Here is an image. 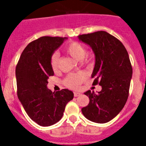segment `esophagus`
I'll use <instances>...</instances> for the list:
<instances>
[{
	"label": "esophagus",
	"mask_w": 146,
	"mask_h": 146,
	"mask_svg": "<svg viewBox=\"0 0 146 146\" xmlns=\"http://www.w3.org/2000/svg\"><path fill=\"white\" fill-rule=\"evenodd\" d=\"M80 93H78V92H74V96H80Z\"/></svg>",
	"instance_id": "obj_1"
}]
</instances>
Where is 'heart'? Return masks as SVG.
Listing matches in <instances>:
<instances>
[{
    "mask_svg": "<svg viewBox=\"0 0 146 146\" xmlns=\"http://www.w3.org/2000/svg\"><path fill=\"white\" fill-rule=\"evenodd\" d=\"M65 51L73 58L77 60H82L86 57L87 51L84 45L77 42L69 43L65 47ZM86 61H89L90 59H86ZM50 65L53 71H57L59 67V55L57 52L52 54L50 58ZM86 74L83 72L73 73L67 76L65 80L66 86L72 88H77L86 79Z\"/></svg>",
    "mask_w": 146,
    "mask_h": 146,
    "instance_id": "heart-1",
    "label": "heart"
}]
</instances>
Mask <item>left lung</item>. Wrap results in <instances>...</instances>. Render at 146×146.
Instances as JSON below:
<instances>
[{"label": "left lung", "mask_w": 146, "mask_h": 146, "mask_svg": "<svg viewBox=\"0 0 146 146\" xmlns=\"http://www.w3.org/2000/svg\"><path fill=\"white\" fill-rule=\"evenodd\" d=\"M78 38L92 49L95 55L93 85L102 86L96 94L90 90L84 93L90 102L82 113L93 122L107 123L122 110L128 99L132 76L128 52L118 38L105 31L80 35Z\"/></svg>", "instance_id": "left-lung-1"}]
</instances>
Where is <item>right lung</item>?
<instances>
[{"instance_id": "right-lung-1", "label": "right lung", "mask_w": 146, "mask_h": 146, "mask_svg": "<svg viewBox=\"0 0 146 146\" xmlns=\"http://www.w3.org/2000/svg\"><path fill=\"white\" fill-rule=\"evenodd\" d=\"M66 37L42 36L28 44L16 66L17 96L28 116L42 126L61 119L66 105L74 97L68 89L52 92L47 88L54 75L50 58Z\"/></svg>"}]
</instances>
